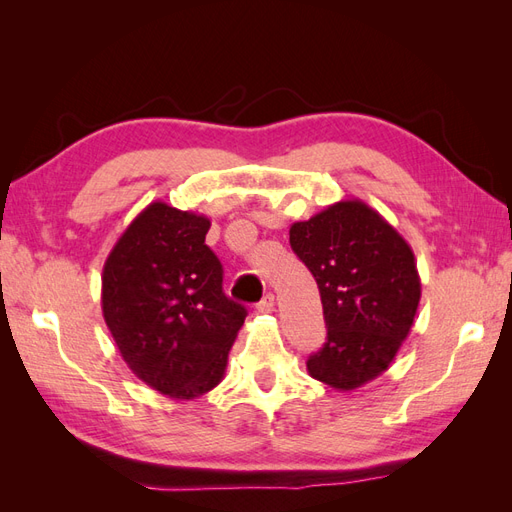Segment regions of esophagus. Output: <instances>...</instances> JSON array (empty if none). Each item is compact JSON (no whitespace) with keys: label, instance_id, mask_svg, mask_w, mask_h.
Instances as JSON below:
<instances>
[{"label":"esophagus","instance_id":"esophagus-1","mask_svg":"<svg viewBox=\"0 0 512 512\" xmlns=\"http://www.w3.org/2000/svg\"><path fill=\"white\" fill-rule=\"evenodd\" d=\"M273 307H275V294H265V297H262V301L256 305V309L260 314H271L273 312Z\"/></svg>","mask_w":512,"mask_h":512}]
</instances>
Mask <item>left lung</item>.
Returning <instances> with one entry per match:
<instances>
[{"mask_svg":"<svg viewBox=\"0 0 512 512\" xmlns=\"http://www.w3.org/2000/svg\"><path fill=\"white\" fill-rule=\"evenodd\" d=\"M290 247L320 290L327 342L309 376L354 391L389 369L421 301L408 241L363 200H339L290 226Z\"/></svg>","mask_w":512,"mask_h":512,"instance_id":"left-lung-1","label":"left lung"}]
</instances>
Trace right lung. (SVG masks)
Masks as SVG:
<instances>
[{
    "label": "right lung",
    "instance_id": "add662e5",
    "mask_svg": "<svg viewBox=\"0 0 512 512\" xmlns=\"http://www.w3.org/2000/svg\"><path fill=\"white\" fill-rule=\"evenodd\" d=\"M209 226L205 215L156 200L123 230L102 271V314L123 361L173 399L222 382L247 316L222 290Z\"/></svg>",
    "mask_w": 512,
    "mask_h": 512
}]
</instances>
